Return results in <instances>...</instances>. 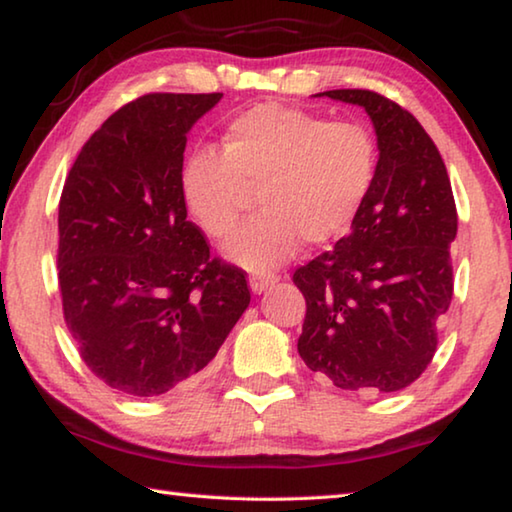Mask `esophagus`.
<instances>
[{
    "label": "esophagus",
    "instance_id": "34e87169",
    "mask_svg": "<svg viewBox=\"0 0 512 512\" xmlns=\"http://www.w3.org/2000/svg\"><path fill=\"white\" fill-rule=\"evenodd\" d=\"M275 282H277L275 275H253V277H250V289H253L255 296H259V293L271 289Z\"/></svg>",
    "mask_w": 512,
    "mask_h": 512
}]
</instances>
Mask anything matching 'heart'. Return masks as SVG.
<instances>
[{
  "label": "heart",
  "instance_id": "1",
  "mask_svg": "<svg viewBox=\"0 0 512 512\" xmlns=\"http://www.w3.org/2000/svg\"><path fill=\"white\" fill-rule=\"evenodd\" d=\"M379 151L366 126L259 103L225 126L221 153L196 149L180 169L187 212L212 239H225L255 192L259 214L225 255L264 273L296 253L300 241L323 248L348 237L377 180Z\"/></svg>",
  "mask_w": 512,
  "mask_h": 512
}]
</instances>
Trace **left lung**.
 Returning a JSON list of instances; mask_svg holds the SVG:
<instances>
[{
  "instance_id": "left-lung-1",
  "label": "left lung",
  "mask_w": 512,
  "mask_h": 512,
  "mask_svg": "<svg viewBox=\"0 0 512 512\" xmlns=\"http://www.w3.org/2000/svg\"><path fill=\"white\" fill-rule=\"evenodd\" d=\"M316 97L366 108L379 167L350 235L293 273L307 302L298 352L343 391L395 393L427 370L436 323L452 302V185L436 144L409 110L370 90Z\"/></svg>"
}]
</instances>
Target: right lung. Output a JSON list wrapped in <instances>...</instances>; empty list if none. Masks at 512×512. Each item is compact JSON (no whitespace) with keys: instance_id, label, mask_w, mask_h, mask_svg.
Instances as JSON below:
<instances>
[{"instance_id":"add662e5","label":"right lung","mask_w":512,"mask_h":512,"mask_svg":"<svg viewBox=\"0 0 512 512\" xmlns=\"http://www.w3.org/2000/svg\"><path fill=\"white\" fill-rule=\"evenodd\" d=\"M144 94L103 121L58 205V287L81 359L110 388L155 397L201 375L250 302L246 273L187 221V133L221 101Z\"/></svg>"}]
</instances>
